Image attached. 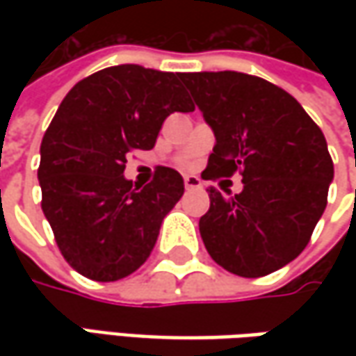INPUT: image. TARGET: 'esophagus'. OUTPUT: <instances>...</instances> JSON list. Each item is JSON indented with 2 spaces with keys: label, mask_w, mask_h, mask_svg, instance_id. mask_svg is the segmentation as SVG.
<instances>
[{
  "label": "esophagus",
  "mask_w": 356,
  "mask_h": 356,
  "mask_svg": "<svg viewBox=\"0 0 356 356\" xmlns=\"http://www.w3.org/2000/svg\"><path fill=\"white\" fill-rule=\"evenodd\" d=\"M184 186L186 190H198V188H202V180H200L198 176H192V174H188V176H184Z\"/></svg>",
  "instance_id": "obj_1"
}]
</instances>
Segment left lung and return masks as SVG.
<instances>
[{
	"label": "left lung",
	"mask_w": 356,
	"mask_h": 356,
	"mask_svg": "<svg viewBox=\"0 0 356 356\" xmlns=\"http://www.w3.org/2000/svg\"><path fill=\"white\" fill-rule=\"evenodd\" d=\"M212 127L204 180L241 174L226 198L210 188L200 236L212 259L241 277H264L305 250L327 206L333 160L321 129L287 90L259 76L182 73Z\"/></svg>",
	"instance_id": "8db88e82"
}]
</instances>
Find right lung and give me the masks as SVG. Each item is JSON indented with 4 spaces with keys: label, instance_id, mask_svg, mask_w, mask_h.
I'll use <instances>...</instances> for the list:
<instances>
[{
    "label": "right lung",
    "instance_id": "1",
    "mask_svg": "<svg viewBox=\"0 0 356 356\" xmlns=\"http://www.w3.org/2000/svg\"><path fill=\"white\" fill-rule=\"evenodd\" d=\"M180 75L106 67L67 92L43 136L41 208L67 264L89 280L134 273L184 194L174 168L158 166L143 190L122 176L127 156L150 150L166 117L194 111Z\"/></svg>",
    "mask_w": 356,
    "mask_h": 356
}]
</instances>
